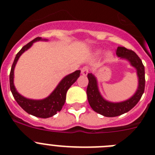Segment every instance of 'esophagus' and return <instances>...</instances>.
I'll list each match as a JSON object with an SVG mask.
<instances>
[{"label":"esophagus","instance_id":"34e87169","mask_svg":"<svg viewBox=\"0 0 155 155\" xmlns=\"http://www.w3.org/2000/svg\"><path fill=\"white\" fill-rule=\"evenodd\" d=\"M88 68H87V67H84V68H81V74L83 75H87V73H88Z\"/></svg>","mask_w":155,"mask_h":155}]
</instances>
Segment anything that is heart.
I'll return each mask as SVG.
<instances>
[{
    "label": "heart",
    "mask_w": 155,
    "mask_h": 155,
    "mask_svg": "<svg viewBox=\"0 0 155 155\" xmlns=\"http://www.w3.org/2000/svg\"><path fill=\"white\" fill-rule=\"evenodd\" d=\"M95 53V55L98 56V57H99V56H101L102 53H103V52H102V50H97V51H95V53ZM105 56H106V57H107V58H110V57H112V53H111L110 52H108V53H106Z\"/></svg>",
    "instance_id": "obj_1"
}]
</instances>
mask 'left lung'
Wrapping results in <instances>:
<instances>
[{
  "instance_id": "1",
  "label": "left lung",
  "mask_w": 155,
  "mask_h": 155,
  "mask_svg": "<svg viewBox=\"0 0 155 155\" xmlns=\"http://www.w3.org/2000/svg\"><path fill=\"white\" fill-rule=\"evenodd\" d=\"M116 55L120 59H124L128 61L133 68L136 69L138 86L136 92L128 99L119 102H109L105 99L100 93L95 76L91 73L88 74L87 96L90 106L94 112L106 117L118 116L129 112L137 104L144 91V66L143 65L140 57L134 51L128 50L124 46H118L116 50Z\"/></svg>"
}]
</instances>
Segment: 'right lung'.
I'll list each match as a JSON object with an SVG mask.
<instances>
[{"label": "right lung", "instance_id": "1", "mask_svg": "<svg viewBox=\"0 0 155 155\" xmlns=\"http://www.w3.org/2000/svg\"><path fill=\"white\" fill-rule=\"evenodd\" d=\"M47 40L48 39H42L41 37H37L32 41L28 42V44L23 46L21 50L17 53L10 72V88L14 98L16 100L18 104L28 114L44 119L54 116L57 114V112H60L62 109L65 103L67 91L69 89L70 87L76 81L77 79L80 77L81 73V71H76L64 77L57 84L53 92L43 99H30L19 94L14 84V71H15V68L19 57H21L24 52L28 50L33 45L34 42L37 41Z\"/></svg>", "mask_w": 155, "mask_h": 155}]
</instances>
